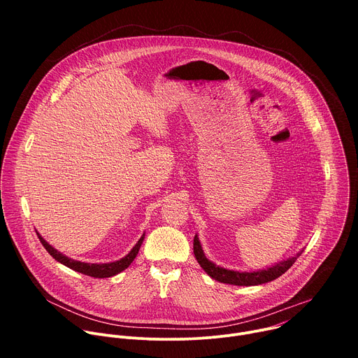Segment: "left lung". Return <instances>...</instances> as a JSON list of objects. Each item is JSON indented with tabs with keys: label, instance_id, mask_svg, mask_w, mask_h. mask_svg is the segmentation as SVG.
<instances>
[{
	"label": "left lung",
	"instance_id": "8db88e82",
	"mask_svg": "<svg viewBox=\"0 0 358 358\" xmlns=\"http://www.w3.org/2000/svg\"><path fill=\"white\" fill-rule=\"evenodd\" d=\"M301 252H299L297 255H294V257H292L283 262H279L268 269L253 271V272L229 271V269L221 268V266L215 265L214 262H211L210 259H207V257L203 255V250L201 248L198 236L196 235L194 236V255H195V259L199 264V266L206 271L213 279H215L221 283H228V285H235V286H257V285L268 283V282L278 279L296 262V259L300 257Z\"/></svg>",
	"mask_w": 358,
	"mask_h": 358
}]
</instances>
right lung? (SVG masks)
<instances>
[{"instance_id":"obj_1","label":"right lung","mask_w":358,"mask_h":358,"mask_svg":"<svg viewBox=\"0 0 358 358\" xmlns=\"http://www.w3.org/2000/svg\"><path fill=\"white\" fill-rule=\"evenodd\" d=\"M36 235L41 241V243L43 245V248L48 250V253L52 257L55 261L61 262L62 265L71 268L72 271L75 272H79V273H83V275H87V276H92V278H110V276H115L120 272H123L124 269H127L130 266V264L134 261V258L137 257L138 253V249L144 241V234L141 235V238L137 241V243L133 246V249L126 255L124 258L119 259V261H115V262H109V264H86V262H80V261H75V259H71L68 258L66 255L61 253L59 250H57L54 246H50L36 231Z\"/></svg>"}]
</instances>
